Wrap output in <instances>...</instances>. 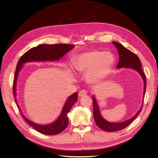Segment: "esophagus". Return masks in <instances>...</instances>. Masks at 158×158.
<instances>
[{"mask_svg":"<svg viewBox=\"0 0 158 158\" xmlns=\"http://www.w3.org/2000/svg\"><path fill=\"white\" fill-rule=\"evenodd\" d=\"M86 94H87L86 91L82 89V90H81V91H80V92H79L78 96L79 97H83V96H85V95H86Z\"/></svg>","mask_w":158,"mask_h":158,"instance_id":"obj_1","label":"esophagus"}]
</instances>
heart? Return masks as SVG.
I'll return each instance as SVG.
<instances>
[{
	"label": "heart",
	"instance_id": "1",
	"mask_svg": "<svg viewBox=\"0 0 158 158\" xmlns=\"http://www.w3.org/2000/svg\"><path fill=\"white\" fill-rule=\"evenodd\" d=\"M114 63V56L110 52L92 51L75 57L73 66L79 73L87 74L90 83L102 80L108 74Z\"/></svg>",
	"mask_w": 158,
	"mask_h": 158
}]
</instances>
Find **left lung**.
Listing matches in <instances>:
<instances>
[{"instance_id": "1", "label": "left lung", "mask_w": 158, "mask_h": 158, "mask_svg": "<svg viewBox=\"0 0 158 158\" xmlns=\"http://www.w3.org/2000/svg\"><path fill=\"white\" fill-rule=\"evenodd\" d=\"M113 44L115 46L117 49L118 55H119V59L118 63L117 66V69H130L134 70L136 71L137 73L140 75L142 78L143 83H144V89H143V98H144V94L146 92V76L143 73V70L142 69V64L140 61L139 58L138 56L133 53L132 51L127 49L126 47H124L121 44L118 42L113 41ZM93 108H94V118L96 125L101 128L102 130L107 132H114L123 130V128H126L130 124L135 120L136 117L138 115L141 111L142 108L143 103H142V106L138 110V111L131 118L128 119V120L121 122V123H113L109 122L105 119L101 114L99 110V105L96 101L95 95H93ZM143 102V99H142Z\"/></svg>"}]
</instances>
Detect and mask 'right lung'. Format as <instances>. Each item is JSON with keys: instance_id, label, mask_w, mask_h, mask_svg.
I'll return each mask as SVG.
<instances>
[{"instance_id": "add662e5", "label": "right lung", "mask_w": 158, "mask_h": 158, "mask_svg": "<svg viewBox=\"0 0 158 158\" xmlns=\"http://www.w3.org/2000/svg\"><path fill=\"white\" fill-rule=\"evenodd\" d=\"M74 47V45L69 44H41L35 47H33L29 51L26 52L18 61L16 66L15 76L14 79L13 91L15 102L20 111L22 117L24 118L26 123L31 127L39 132L45 135H56L63 131L68 126L69 118L68 113L70 111L74 103L78 100V93L75 92L67 98L62 109L60 114L56 120L47 125H40L28 119L21 111L20 106L18 104L16 99V84L19 73H20L23 66L26 63L30 62H52L59 61L62 57L69 51Z\"/></svg>"}]
</instances>
